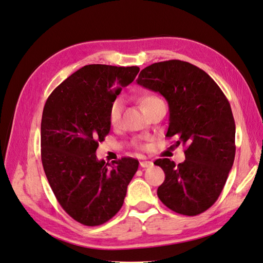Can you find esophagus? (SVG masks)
I'll list each match as a JSON object with an SVG mask.
<instances>
[{"instance_id":"34e87169","label":"esophagus","mask_w":263,"mask_h":263,"mask_svg":"<svg viewBox=\"0 0 263 263\" xmlns=\"http://www.w3.org/2000/svg\"><path fill=\"white\" fill-rule=\"evenodd\" d=\"M140 166L144 168H147V167H151V166H153V162L151 161H143L140 162Z\"/></svg>"}]
</instances>
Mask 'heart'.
<instances>
[{
    "instance_id": "b5f03b06",
    "label": "heart",
    "mask_w": 263,
    "mask_h": 263,
    "mask_svg": "<svg viewBox=\"0 0 263 263\" xmlns=\"http://www.w3.org/2000/svg\"><path fill=\"white\" fill-rule=\"evenodd\" d=\"M163 100L161 98H158L157 96L154 95H147L142 99V106L144 108V110H148L151 107L154 105L158 104V102H162ZM123 108H124V102L121 99H116L115 100L110 108H109V114H108V118H109V123L111 126L117 127L120 123L121 119V114H123Z\"/></svg>"
}]
</instances>
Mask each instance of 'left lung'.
<instances>
[{
	"instance_id": "1",
	"label": "left lung",
	"mask_w": 263,
	"mask_h": 263,
	"mask_svg": "<svg viewBox=\"0 0 263 263\" xmlns=\"http://www.w3.org/2000/svg\"><path fill=\"white\" fill-rule=\"evenodd\" d=\"M136 81L167 100L166 137L186 146L183 163L168 158L154 163L165 173L159 200L176 213L201 214L219 198L234 162L235 123L229 100L205 71L181 60L153 63Z\"/></svg>"
}]
</instances>
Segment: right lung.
Wrapping results in <instances>:
<instances>
[{
  "instance_id": "add662e5",
  "label": "right lung",
  "mask_w": 263,
  "mask_h": 263,
  "mask_svg": "<svg viewBox=\"0 0 263 263\" xmlns=\"http://www.w3.org/2000/svg\"><path fill=\"white\" fill-rule=\"evenodd\" d=\"M139 68L89 65L51 92L41 120V161L61 208L87 227L109 221L124 204L138 161L108 165L96 156L110 130L109 108Z\"/></svg>"
}]
</instances>
